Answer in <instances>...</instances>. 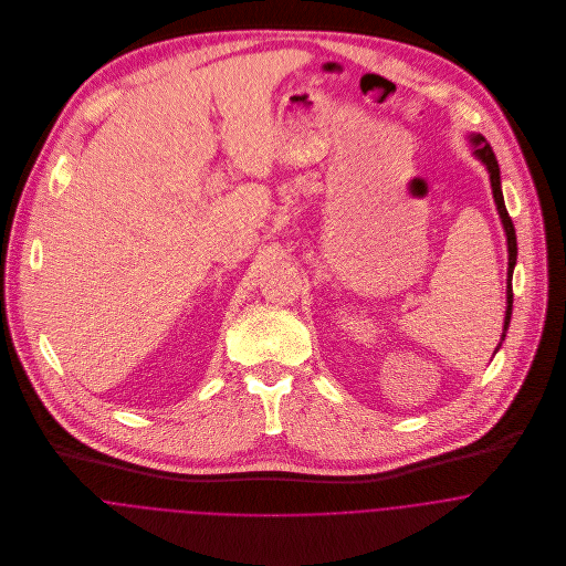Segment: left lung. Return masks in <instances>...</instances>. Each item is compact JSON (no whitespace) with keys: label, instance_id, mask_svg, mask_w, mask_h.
<instances>
[{"label":"left lung","instance_id":"1","mask_svg":"<svg viewBox=\"0 0 566 566\" xmlns=\"http://www.w3.org/2000/svg\"><path fill=\"white\" fill-rule=\"evenodd\" d=\"M471 146H473V155L484 163L488 174H490V185H492V198H494V205H496V211H499V218H501V224H503V231H505V238H507V307H505V321H503V335H501V342L505 339V331L510 326V318H512V272H514V265H516V231H514V224H512V218L507 216V209H505V202H503V191H501V174H499V163L496 157L490 148V144L485 142L482 135H471L469 137ZM501 346V344H499ZM496 346V350H499ZM494 350V353H496Z\"/></svg>","mask_w":566,"mask_h":566}]
</instances>
